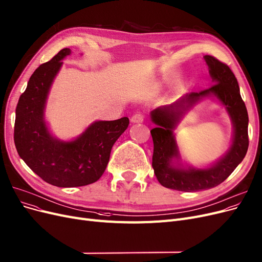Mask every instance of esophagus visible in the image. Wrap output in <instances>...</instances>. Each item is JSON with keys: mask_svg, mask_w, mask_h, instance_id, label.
Here are the masks:
<instances>
[{"mask_svg": "<svg viewBox=\"0 0 262 262\" xmlns=\"http://www.w3.org/2000/svg\"><path fill=\"white\" fill-rule=\"evenodd\" d=\"M144 118H145V116H144L142 113H137V114H134L131 117V122H133V123H142L144 121Z\"/></svg>", "mask_w": 262, "mask_h": 262, "instance_id": "obj_1", "label": "esophagus"}]
</instances>
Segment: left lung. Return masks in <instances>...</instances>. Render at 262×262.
<instances>
[{
	"label": "left lung",
	"mask_w": 262,
	"mask_h": 262,
	"mask_svg": "<svg viewBox=\"0 0 262 262\" xmlns=\"http://www.w3.org/2000/svg\"><path fill=\"white\" fill-rule=\"evenodd\" d=\"M209 74L214 83L201 92H192L177 102L158 107L151 112V120L156 127L150 130L154 142L152 168L159 183L168 188L182 192L209 189L222 183L239 162L248 149V114L242 100L237 80L231 68L213 56L206 55ZM213 94L226 106L234 124L233 144L226 156L217 164L207 169H177L170 161L178 157L172 130L181 116L197 99Z\"/></svg>",
	"instance_id": "1"
}]
</instances>
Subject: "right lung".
I'll return each instance as SVG.
<instances>
[{"instance_id":"right-lung-1","label":"right lung","mask_w":262,"mask_h":262,"mask_svg":"<svg viewBox=\"0 0 262 262\" xmlns=\"http://www.w3.org/2000/svg\"><path fill=\"white\" fill-rule=\"evenodd\" d=\"M69 49L60 50L35 69L16 107L14 142L18 155L43 181L58 187L84 186L100 179L115 142L129 125V118L96 121L73 142L51 137L43 120L45 101L54 77Z\"/></svg>"}]
</instances>
